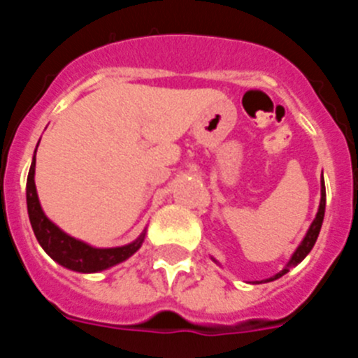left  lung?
<instances>
[{"label": "left lung", "mask_w": 358, "mask_h": 358, "mask_svg": "<svg viewBox=\"0 0 358 358\" xmlns=\"http://www.w3.org/2000/svg\"><path fill=\"white\" fill-rule=\"evenodd\" d=\"M324 208H327V189H324V181H322V186H321V202H319V211L317 215H315L314 222H312V226H310V229L306 231V236L303 238V242L299 243V248L296 249V252L292 255V258H290L289 265H287L283 271H280L278 274H274L273 278H268V280L265 281H274L278 280V278H281L283 274L289 273L290 265H297L299 262L305 260V256L308 255L310 251H312V248H314L315 240H317L319 236V231H321V226H322V218H324Z\"/></svg>", "instance_id": "8db88e82"}]
</instances>
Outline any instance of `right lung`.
<instances>
[{
    "mask_svg": "<svg viewBox=\"0 0 358 358\" xmlns=\"http://www.w3.org/2000/svg\"><path fill=\"white\" fill-rule=\"evenodd\" d=\"M34 176H36V156L31 159V166L27 179L28 217H30L31 229L36 233L37 242L57 264H61L66 268H71V271H77V273H98V271L109 268L116 264H122L141 248L145 233L129 245L109 249L91 248L85 242L66 235L64 231L59 229L44 215L43 208L39 204V197H37Z\"/></svg>",
    "mask_w": 358,
    "mask_h": 358,
    "instance_id": "right-lung-1",
    "label": "right lung"
}]
</instances>
